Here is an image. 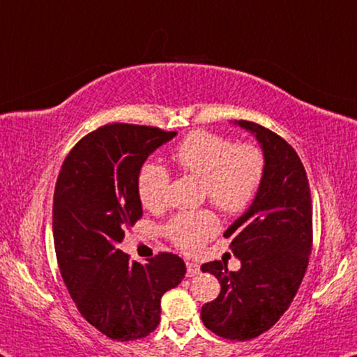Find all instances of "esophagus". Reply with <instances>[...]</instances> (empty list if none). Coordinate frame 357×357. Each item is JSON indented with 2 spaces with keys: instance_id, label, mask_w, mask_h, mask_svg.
Wrapping results in <instances>:
<instances>
[{
  "instance_id": "esophagus-1",
  "label": "esophagus",
  "mask_w": 357,
  "mask_h": 357,
  "mask_svg": "<svg viewBox=\"0 0 357 357\" xmlns=\"http://www.w3.org/2000/svg\"><path fill=\"white\" fill-rule=\"evenodd\" d=\"M185 268H188V278H192V275L200 273V264L195 261H188L185 263Z\"/></svg>"
}]
</instances>
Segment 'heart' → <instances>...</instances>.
Here are the masks:
<instances>
[{
    "label": "heart",
    "instance_id": "b5f03b06",
    "mask_svg": "<svg viewBox=\"0 0 357 357\" xmlns=\"http://www.w3.org/2000/svg\"><path fill=\"white\" fill-rule=\"evenodd\" d=\"M173 160L183 172L199 178L204 192L216 208L226 213L245 210L261 184L263 152L253 144H234L225 136L195 131L181 142ZM169 173L162 165H142L137 176V194L146 208L157 210L167 204ZM218 220L211 211H185L167 226L172 241L184 252H197L215 236Z\"/></svg>",
    "mask_w": 357,
    "mask_h": 357
}]
</instances>
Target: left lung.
Here are the masks:
<instances>
[{
    "label": "left lung",
    "instance_id": "obj_1",
    "mask_svg": "<svg viewBox=\"0 0 357 357\" xmlns=\"http://www.w3.org/2000/svg\"><path fill=\"white\" fill-rule=\"evenodd\" d=\"M231 123L257 137L264 172L252 205L225 232L241 269L227 271L221 261L202 264L204 273L220 280L221 291L202 306L200 316L213 333L245 342L269 331L296 295L312 245V206L294 147L253 121Z\"/></svg>",
    "mask_w": 357,
    "mask_h": 357
}]
</instances>
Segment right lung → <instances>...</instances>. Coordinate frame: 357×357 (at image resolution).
Masks as SVG:
<instances>
[{
    "label": "right lung",
    "mask_w": 357,
    "mask_h": 357,
    "mask_svg": "<svg viewBox=\"0 0 357 357\" xmlns=\"http://www.w3.org/2000/svg\"><path fill=\"white\" fill-rule=\"evenodd\" d=\"M176 135L139 125L100 126L72 149L57 178L52 234L61 275L82 316L116 342L155 331L163 294L184 279L178 255L158 253L141 264L116 248L125 227L142 216V165Z\"/></svg>",
    "instance_id": "add662e5"
}]
</instances>
